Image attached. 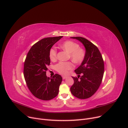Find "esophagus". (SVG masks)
<instances>
[{
    "instance_id": "1",
    "label": "esophagus",
    "mask_w": 128,
    "mask_h": 128,
    "mask_svg": "<svg viewBox=\"0 0 128 128\" xmlns=\"http://www.w3.org/2000/svg\"><path fill=\"white\" fill-rule=\"evenodd\" d=\"M62 78H63V80H65V79L66 78H67V77H66V76H62Z\"/></svg>"
}]
</instances>
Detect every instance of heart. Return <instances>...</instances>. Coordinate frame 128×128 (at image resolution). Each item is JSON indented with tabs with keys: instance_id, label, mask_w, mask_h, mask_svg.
<instances>
[{
	"instance_id": "1",
	"label": "heart",
	"mask_w": 128,
	"mask_h": 128,
	"mask_svg": "<svg viewBox=\"0 0 128 128\" xmlns=\"http://www.w3.org/2000/svg\"><path fill=\"white\" fill-rule=\"evenodd\" d=\"M60 47L69 54L70 59L76 64L82 62L85 56V51L83 48H79L77 43L72 41H66L60 45ZM57 51L54 48H52L49 52V57L51 60H55L56 58ZM74 66L71 62H60L55 65V69L58 73L66 74L68 70L73 69Z\"/></svg>"
}]
</instances>
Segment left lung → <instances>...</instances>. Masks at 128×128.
I'll list each match as a JSON object with an SVG mask.
<instances>
[{"label": "left lung", "mask_w": 128, "mask_h": 128, "mask_svg": "<svg viewBox=\"0 0 128 128\" xmlns=\"http://www.w3.org/2000/svg\"><path fill=\"white\" fill-rule=\"evenodd\" d=\"M80 41L85 48V56L81 65L75 70L77 77H72L74 82L70 87L73 95L79 99L92 96L100 85L104 73V62L98 48L86 38L70 37ZM82 76L80 78V74Z\"/></svg>", "instance_id": "obj_1"}]
</instances>
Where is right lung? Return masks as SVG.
Instances as JSON below:
<instances>
[{
	"label": "right lung",
	"instance_id": "add662e5",
	"mask_svg": "<svg viewBox=\"0 0 128 128\" xmlns=\"http://www.w3.org/2000/svg\"><path fill=\"white\" fill-rule=\"evenodd\" d=\"M62 37L43 38L34 44L27 54L24 63V79L31 92L38 99L49 100L58 94L62 77L56 74L51 78L46 76V72L50 64V50Z\"/></svg>",
	"mask_w": 128,
	"mask_h": 128
}]
</instances>
